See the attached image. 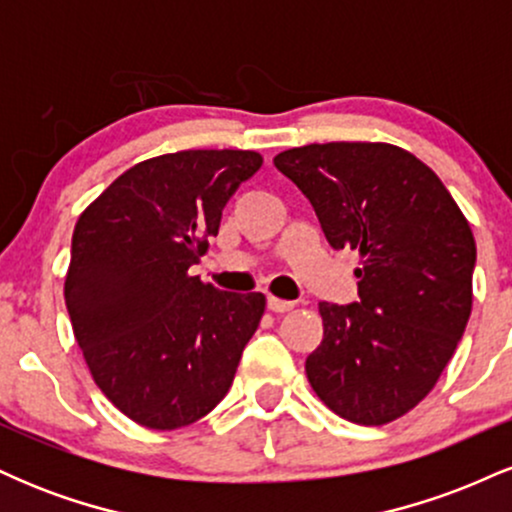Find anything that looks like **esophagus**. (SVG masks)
Instances as JSON below:
<instances>
[{"mask_svg":"<svg viewBox=\"0 0 512 512\" xmlns=\"http://www.w3.org/2000/svg\"><path fill=\"white\" fill-rule=\"evenodd\" d=\"M267 308L272 310V313H289V310L296 308V303H293V301H284V298L269 296V298H267Z\"/></svg>","mask_w":512,"mask_h":512,"instance_id":"esophagus-1","label":"esophagus"}]
</instances>
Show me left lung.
I'll return each instance as SVG.
<instances>
[{
  "label": "left lung",
  "mask_w": 512,
  "mask_h": 512,
  "mask_svg": "<svg viewBox=\"0 0 512 512\" xmlns=\"http://www.w3.org/2000/svg\"><path fill=\"white\" fill-rule=\"evenodd\" d=\"M274 166L310 199L332 248L361 255V301L317 305L325 339L305 361L310 387L346 421L390 424L433 390L467 327L469 221L438 175L392 144H308Z\"/></svg>",
  "instance_id": "left-lung-1"
}]
</instances>
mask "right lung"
<instances>
[{"label":"right lung","mask_w":512,"mask_h":512,"mask_svg":"<svg viewBox=\"0 0 512 512\" xmlns=\"http://www.w3.org/2000/svg\"><path fill=\"white\" fill-rule=\"evenodd\" d=\"M262 166L257 151L190 149L146 158L81 211L64 301L93 383L156 431L195 424L226 397L264 315L262 293L190 274L221 211Z\"/></svg>","instance_id":"add662e5"}]
</instances>
